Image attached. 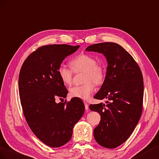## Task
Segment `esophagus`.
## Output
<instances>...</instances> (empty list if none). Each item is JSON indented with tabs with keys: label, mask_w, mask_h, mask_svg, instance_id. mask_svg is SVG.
Wrapping results in <instances>:
<instances>
[{
	"label": "esophagus",
	"mask_w": 159,
	"mask_h": 159,
	"mask_svg": "<svg viewBox=\"0 0 159 159\" xmlns=\"http://www.w3.org/2000/svg\"><path fill=\"white\" fill-rule=\"evenodd\" d=\"M84 107H85V109L86 110H88L89 109V105L87 102H84Z\"/></svg>",
	"instance_id": "esophagus-1"
}]
</instances>
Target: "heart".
<instances>
[{
    "label": "heart",
    "mask_w": 159,
    "mask_h": 159,
    "mask_svg": "<svg viewBox=\"0 0 159 159\" xmlns=\"http://www.w3.org/2000/svg\"><path fill=\"white\" fill-rule=\"evenodd\" d=\"M71 69L61 65L57 69L58 75L65 85H70L72 81L73 72H84L83 83L80 86H75L69 89L71 97L87 100L94 92L95 84L103 83L105 78V69L103 65L97 62L94 57L82 53L75 57L70 62ZM94 83L93 84V83Z\"/></svg>",
    "instance_id": "b5f03b06"
}]
</instances>
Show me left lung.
<instances>
[{
    "label": "left lung",
    "instance_id": "obj_1",
    "mask_svg": "<svg viewBox=\"0 0 159 159\" xmlns=\"http://www.w3.org/2000/svg\"><path fill=\"white\" fill-rule=\"evenodd\" d=\"M87 51L103 54L108 66L105 79L94 98L108 101L90 105L101 115L94 137L102 147L114 148L125 143L134 131L143 111L144 94L141 70L133 57L115 43L90 45Z\"/></svg>",
    "mask_w": 159,
    "mask_h": 159
}]
</instances>
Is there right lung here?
I'll return each mask as SVG.
<instances>
[{"instance_id":"add662e5","label":"right lung","mask_w":159,"mask_h":159,"mask_svg":"<svg viewBox=\"0 0 159 159\" xmlns=\"http://www.w3.org/2000/svg\"><path fill=\"white\" fill-rule=\"evenodd\" d=\"M79 48L65 44L42 46L26 58L20 70L19 91L25 119L37 137L51 147L69 141L75 125L84 112L80 98L55 102L57 97L66 98L68 94L58 68Z\"/></svg>"}]
</instances>
